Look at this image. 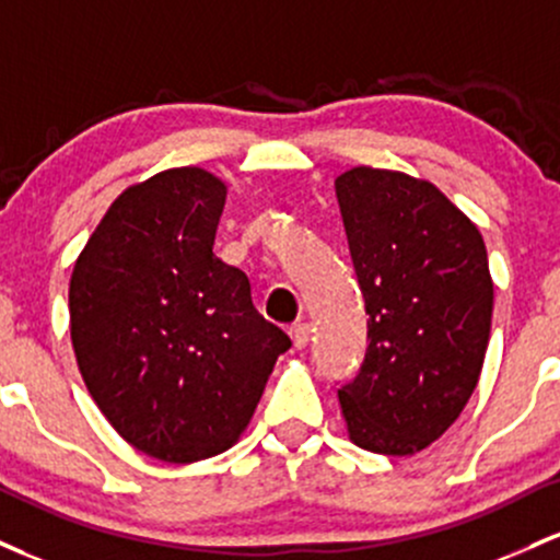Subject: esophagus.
<instances>
[{
  "mask_svg": "<svg viewBox=\"0 0 560 560\" xmlns=\"http://www.w3.org/2000/svg\"><path fill=\"white\" fill-rule=\"evenodd\" d=\"M291 338H293V347L296 349H304L306 343H310V325L306 323H299V325H291Z\"/></svg>",
  "mask_w": 560,
  "mask_h": 560,
  "instance_id": "1",
  "label": "esophagus"
}]
</instances>
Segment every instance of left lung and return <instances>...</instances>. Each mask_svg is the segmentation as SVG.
<instances>
[{
	"instance_id": "1",
	"label": "left lung",
	"mask_w": 560,
	"mask_h": 560,
	"mask_svg": "<svg viewBox=\"0 0 560 560\" xmlns=\"http://www.w3.org/2000/svg\"><path fill=\"white\" fill-rule=\"evenodd\" d=\"M368 312L360 373L338 388L349 436L378 455H416L474 394L494 288L481 232L431 182L357 166L336 179Z\"/></svg>"
}]
</instances>
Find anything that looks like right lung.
<instances>
[{
  "instance_id": "1",
  "label": "right lung",
  "mask_w": 560,
  "mask_h": 560,
  "mask_svg": "<svg viewBox=\"0 0 560 560\" xmlns=\"http://www.w3.org/2000/svg\"><path fill=\"white\" fill-rule=\"evenodd\" d=\"M228 187L198 166L129 187L71 275V341L92 399L144 455L196 463L246 431L291 338L213 254Z\"/></svg>"
}]
</instances>
